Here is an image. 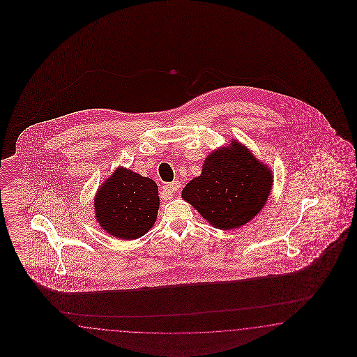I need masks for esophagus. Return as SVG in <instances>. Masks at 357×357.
<instances>
[{"label":"esophagus","instance_id":"1","mask_svg":"<svg viewBox=\"0 0 357 357\" xmlns=\"http://www.w3.org/2000/svg\"><path fill=\"white\" fill-rule=\"evenodd\" d=\"M179 188H181V183L178 181H175L173 183L165 184L162 187L163 192L167 196H174Z\"/></svg>","mask_w":357,"mask_h":357}]
</instances>
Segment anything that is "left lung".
Returning <instances> with one entry per match:
<instances>
[{"mask_svg":"<svg viewBox=\"0 0 357 357\" xmlns=\"http://www.w3.org/2000/svg\"><path fill=\"white\" fill-rule=\"evenodd\" d=\"M272 182L268 166L233 140L206 157L202 174L187 183L182 197L211 225L230 230L259 213L267 203Z\"/></svg>","mask_w":357,"mask_h":357,"instance_id":"obj_1","label":"left lung"}]
</instances>
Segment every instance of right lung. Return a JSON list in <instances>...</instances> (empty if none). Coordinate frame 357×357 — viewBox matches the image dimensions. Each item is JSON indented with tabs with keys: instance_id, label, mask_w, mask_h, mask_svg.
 <instances>
[{
	"instance_id": "obj_1",
	"label": "right lung",
	"mask_w": 357,
	"mask_h": 357,
	"mask_svg": "<svg viewBox=\"0 0 357 357\" xmlns=\"http://www.w3.org/2000/svg\"><path fill=\"white\" fill-rule=\"evenodd\" d=\"M96 218L109 236L136 239L154 225L158 208V187L151 178L119 167L98 190Z\"/></svg>"
}]
</instances>
